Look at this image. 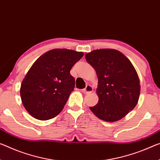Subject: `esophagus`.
<instances>
[{
	"mask_svg": "<svg viewBox=\"0 0 160 160\" xmlns=\"http://www.w3.org/2000/svg\"><path fill=\"white\" fill-rule=\"evenodd\" d=\"M93 90H94V88L92 87L91 85H87V87H86L85 88H83L82 89V92L84 93V94H90V93H92L93 92Z\"/></svg>",
	"mask_w": 160,
	"mask_h": 160,
	"instance_id": "1",
	"label": "esophagus"
}]
</instances>
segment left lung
<instances>
[{
  "label": "left lung",
  "mask_w": 160,
  "mask_h": 160,
  "mask_svg": "<svg viewBox=\"0 0 160 160\" xmlns=\"http://www.w3.org/2000/svg\"><path fill=\"white\" fill-rule=\"evenodd\" d=\"M98 78L99 102L90 109L99 119L114 122L122 119L138 103L139 78L128 58L112 48L94 50L85 55Z\"/></svg>",
  "instance_id": "obj_1"
}]
</instances>
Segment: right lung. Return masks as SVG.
I'll list each match as a JSON object with an SVG mask.
<instances>
[{"instance_id": "1", "label": "right lung", "mask_w": 160, "mask_h": 160, "mask_svg": "<svg viewBox=\"0 0 160 160\" xmlns=\"http://www.w3.org/2000/svg\"><path fill=\"white\" fill-rule=\"evenodd\" d=\"M83 56V52L55 48L33 63L20 89L22 103L30 115L45 121L62 111L75 87L70 70Z\"/></svg>"}]
</instances>
